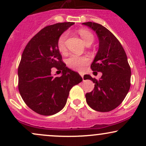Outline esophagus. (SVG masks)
Instances as JSON below:
<instances>
[{
	"instance_id": "obj_1",
	"label": "esophagus",
	"mask_w": 146,
	"mask_h": 146,
	"mask_svg": "<svg viewBox=\"0 0 146 146\" xmlns=\"http://www.w3.org/2000/svg\"><path fill=\"white\" fill-rule=\"evenodd\" d=\"M80 75H81V77L82 78V79H83V80H84V74L82 73H80Z\"/></svg>"
}]
</instances>
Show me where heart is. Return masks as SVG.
<instances>
[{
  "mask_svg": "<svg viewBox=\"0 0 146 146\" xmlns=\"http://www.w3.org/2000/svg\"><path fill=\"white\" fill-rule=\"evenodd\" d=\"M79 33L81 36L85 44H91L94 40V36L88 30L84 29H81L79 30ZM68 37V32H64L60 35L58 38V42H57V46H58V50L60 52H64L66 50V38ZM89 62V59L85 56H79L76 55H71L66 60V64L71 69L74 71H82L86 65Z\"/></svg>",
  "mask_w": 146,
  "mask_h": 146,
  "instance_id": "b5f03b06",
  "label": "heart"
}]
</instances>
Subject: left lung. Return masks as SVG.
<instances>
[{
    "label": "left lung",
    "instance_id": "obj_1",
    "mask_svg": "<svg viewBox=\"0 0 146 146\" xmlns=\"http://www.w3.org/2000/svg\"><path fill=\"white\" fill-rule=\"evenodd\" d=\"M82 24L98 37L99 49L90 68L94 73H102L99 80L89 75L84 76L95 83L93 91L86 94V102L97 111H111L121 104L130 89L131 69L127 56L119 41L105 27L92 22Z\"/></svg>",
    "mask_w": 146,
    "mask_h": 146
}]
</instances>
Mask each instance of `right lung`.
Wrapping results in <instances>:
<instances>
[{"instance_id": "obj_1", "label": "right lung", "mask_w": 146, "mask_h": 146, "mask_svg": "<svg viewBox=\"0 0 146 146\" xmlns=\"http://www.w3.org/2000/svg\"><path fill=\"white\" fill-rule=\"evenodd\" d=\"M73 24L67 22L45 27L30 40L22 54L18 90L27 106L40 115L60 111L72 87L82 81L78 73L66 67L57 46L60 35ZM53 67L61 70L62 76H52Z\"/></svg>"}]
</instances>
